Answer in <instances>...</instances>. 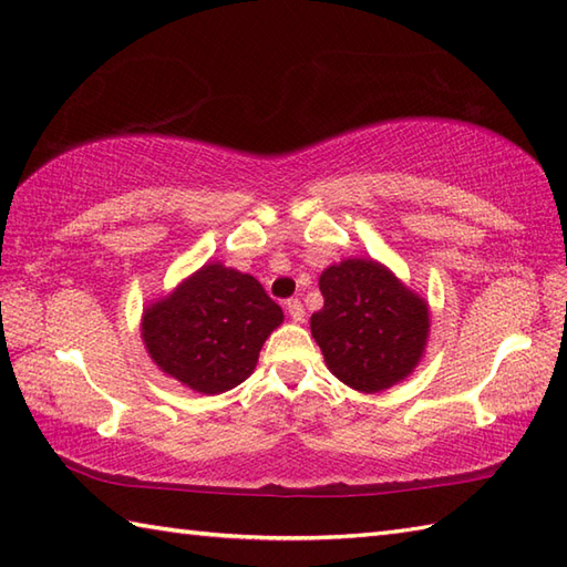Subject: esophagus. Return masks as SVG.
Here are the masks:
<instances>
[{
  "mask_svg": "<svg viewBox=\"0 0 567 567\" xmlns=\"http://www.w3.org/2000/svg\"><path fill=\"white\" fill-rule=\"evenodd\" d=\"M285 309H287V315H290V319L297 321V323H302L305 317H307V311H305V307H302V302H299V299H290V302L285 305Z\"/></svg>",
  "mask_w": 567,
  "mask_h": 567,
  "instance_id": "obj_1",
  "label": "esophagus"
}]
</instances>
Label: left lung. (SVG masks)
Segmentation results:
<instances>
[{"instance_id":"1","label":"left lung","mask_w":567,"mask_h":567,"mask_svg":"<svg viewBox=\"0 0 567 567\" xmlns=\"http://www.w3.org/2000/svg\"><path fill=\"white\" fill-rule=\"evenodd\" d=\"M319 290L323 307L311 315L309 327L336 378L375 394L412 375L431 331L424 297L372 258L329 265Z\"/></svg>"}]
</instances>
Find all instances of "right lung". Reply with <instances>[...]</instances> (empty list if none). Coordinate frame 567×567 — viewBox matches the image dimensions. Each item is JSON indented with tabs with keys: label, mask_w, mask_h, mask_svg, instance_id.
Wrapping results in <instances>:
<instances>
[{
	"label": "right lung",
	"mask_w": 567,
	"mask_h": 567,
	"mask_svg": "<svg viewBox=\"0 0 567 567\" xmlns=\"http://www.w3.org/2000/svg\"><path fill=\"white\" fill-rule=\"evenodd\" d=\"M282 319L256 277L212 260L146 305L141 339L167 378L192 392L221 394L250 378Z\"/></svg>",
	"instance_id": "add662e5"
}]
</instances>
